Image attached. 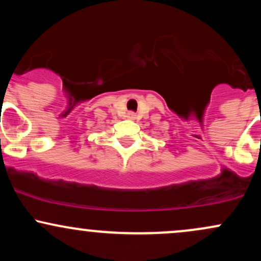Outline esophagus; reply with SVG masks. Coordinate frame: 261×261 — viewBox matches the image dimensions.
<instances>
[{
  "instance_id": "obj_1",
  "label": "esophagus",
  "mask_w": 261,
  "mask_h": 261,
  "mask_svg": "<svg viewBox=\"0 0 261 261\" xmlns=\"http://www.w3.org/2000/svg\"><path fill=\"white\" fill-rule=\"evenodd\" d=\"M128 118H131V119H134V118H135V115H134V114H130V115H128Z\"/></svg>"
}]
</instances>
